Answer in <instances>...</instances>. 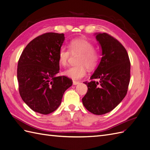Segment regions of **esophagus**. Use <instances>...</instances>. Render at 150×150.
Masks as SVG:
<instances>
[{"mask_svg": "<svg viewBox=\"0 0 150 150\" xmlns=\"http://www.w3.org/2000/svg\"><path fill=\"white\" fill-rule=\"evenodd\" d=\"M79 83V81H72V84H73V85H77V84H78Z\"/></svg>", "mask_w": 150, "mask_h": 150, "instance_id": "esophagus-1", "label": "esophagus"}]
</instances>
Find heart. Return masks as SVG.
I'll return each mask as SVG.
<instances>
[{
    "label": "heart",
    "instance_id": "heart-1",
    "mask_svg": "<svg viewBox=\"0 0 150 150\" xmlns=\"http://www.w3.org/2000/svg\"><path fill=\"white\" fill-rule=\"evenodd\" d=\"M68 49L61 47L58 53V61L62 66L68 64L71 54H78L76 59L78 64L69 67L64 72V74L73 80H78L86 74V67L88 70L96 68L99 61V53L94 49V45L84 38H77L71 40Z\"/></svg>",
    "mask_w": 150,
    "mask_h": 150
}]
</instances>
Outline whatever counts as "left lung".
<instances>
[{
    "label": "left lung",
    "mask_w": 150,
    "mask_h": 150,
    "mask_svg": "<svg viewBox=\"0 0 150 150\" xmlns=\"http://www.w3.org/2000/svg\"><path fill=\"white\" fill-rule=\"evenodd\" d=\"M96 38L101 45L103 57L91 77V81L84 83L88 91L82 101L89 112L101 115L112 111L126 96L130 81V61L126 49L112 36L99 33Z\"/></svg>",
    "instance_id": "left-lung-1"
}]
</instances>
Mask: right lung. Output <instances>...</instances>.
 <instances>
[{"label": "right lung", "instance_id": "obj_1", "mask_svg": "<svg viewBox=\"0 0 150 150\" xmlns=\"http://www.w3.org/2000/svg\"><path fill=\"white\" fill-rule=\"evenodd\" d=\"M64 34L47 33L27 45L18 61L17 80L22 100L31 110L48 115L59 106L64 92L72 84L59 72L58 53Z\"/></svg>", "mask_w": 150, "mask_h": 150}]
</instances>
